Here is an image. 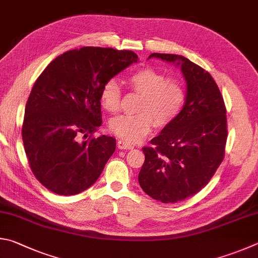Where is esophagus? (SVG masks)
I'll return each instance as SVG.
<instances>
[{"mask_svg": "<svg viewBox=\"0 0 258 258\" xmlns=\"http://www.w3.org/2000/svg\"><path fill=\"white\" fill-rule=\"evenodd\" d=\"M117 147H118V149H120V150H132V149H134V145L130 144L127 142L121 141V140H119V141L117 142Z\"/></svg>", "mask_w": 258, "mask_h": 258, "instance_id": "obj_1", "label": "esophagus"}]
</instances>
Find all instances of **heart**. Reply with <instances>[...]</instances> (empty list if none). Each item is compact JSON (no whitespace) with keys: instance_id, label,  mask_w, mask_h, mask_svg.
<instances>
[{"instance_id":"1","label":"heart","mask_w":258,"mask_h":258,"mask_svg":"<svg viewBox=\"0 0 258 258\" xmlns=\"http://www.w3.org/2000/svg\"><path fill=\"white\" fill-rule=\"evenodd\" d=\"M132 90L142 95L138 115L117 116L110 120L109 128L116 137L125 142L141 141L151 132L154 124L166 127L180 114L186 92L182 83L177 79H166L156 70L144 68L127 78ZM121 89L116 79L107 81L100 91V104L105 110L115 113L118 110Z\"/></svg>"}]
</instances>
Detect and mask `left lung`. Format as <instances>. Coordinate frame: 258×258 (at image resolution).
Masks as SVG:
<instances>
[{"label": "left lung", "mask_w": 258, "mask_h": 258, "mask_svg": "<svg viewBox=\"0 0 258 258\" xmlns=\"http://www.w3.org/2000/svg\"><path fill=\"white\" fill-rule=\"evenodd\" d=\"M175 64L186 83L180 114L143 148L139 174L142 189L162 203L195 195L208 184L223 160L227 116L223 98L211 74L188 58L153 53L149 58Z\"/></svg>", "instance_id": "8db88e82"}]
</instances>
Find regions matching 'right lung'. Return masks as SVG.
Here are the masks:
<instances>
[{"label":"right lung","instance_id":"1","mask_svg":"<svg viewBox=\"0 0 258 258\" xmlns=\"http://www.w3.org/2000/svg\"><path fill=\"white\" fill-rule=\"evenodd\" d=\"M138 60L132 50L82 47L57 56L37 79L26 105L22 141L31 170L46 188L76 195L97 181L116 140L80 138L101 126L104 84Z\"/></svg>","mask_w":258,"mask_h":258}]
</instances>
